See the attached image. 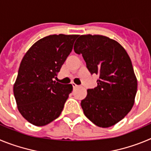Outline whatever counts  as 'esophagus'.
Here are the masks:
<instances>
[{
    "instance_id": "esophagus-1",
    "label": "esophagus",
    "mask_w": 151,
    "mask_h": 151,
    "mask_svg": "<svg viewBox=\"0 0 151 151\" xmlns=\"http://www.w3.org/2000/svg\"><path fill=\"white\" fill-rule=\"evenodd\" d=\"M72 85H73V89H76V88H78V85H76V84H75V83H73V84H72Z\"/></svg>"
}]
</instances>
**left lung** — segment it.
<instances>
[{"label":"left lung","instance_id":"obj_1","mask_svg":"<svg viewBox=\"0 0 151 151\" xmlns=\"http://www.w3.org/2000/svg\"><path fill=\"white\" fill-rule=\"evenodd\" d=\"M91 74L98 75L97 86L88 89L81 102L85 116L108 128L121 121L134 104L138 82L126 50L115 40L101 35H82L74 45Z\"/></svg>","mask_w":151,"mask_h":151}]
</instances>
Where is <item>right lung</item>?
I'll return each mask as SVG.
<instances>
[{"label":"right lung","mask_w":151,"mask_h":151,"mask_svg":"<svg viewBox=\"0 0 151 151\" xmlns=\"http://www.w3.org/2000/svg\"><path fill=\"white\" fill-rule=\"evenodd\" d=\"M78 35H51L36 41L24 55L13 94L17 109L29 122L44 126L60 116L73 85L56 82Z\"/></svg>","instance_id":"1"}]
</instances>
